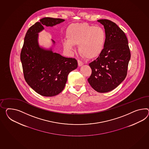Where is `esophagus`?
Masks as SVG:
<instances>
[{
  "mask_svg": "<svg viewBox=\"0 0 149 149\" xmlns=\"http://www.w3.org/2000/svg\"><path fill=\"white\" fill-rule=\"evenodd\" d=\"M78 65L79 66H82V65L84 64V63L82 61H79V60H78Z\"/></svg>",
  "mask_w": 149,
  "mask_h": 149,
  "instance_id": "1",
  "label": "esophagus"
}]
</instances>
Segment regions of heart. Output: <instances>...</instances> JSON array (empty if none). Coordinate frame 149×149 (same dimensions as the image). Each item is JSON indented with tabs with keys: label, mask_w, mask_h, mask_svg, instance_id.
Here are the masks:
<instances>
[{
	"label": "heart",
	"mask_w": 149,
	"mask_h": 149,
	"mask_svg": "<svg viewBox=\"0 0 149 149\" xmlns=\"http://www.w3.org/2000/svg\"><path fill=\"white\" fill-rule=\"evenodd\" d=\"M66 36L68 40L64 42L65 49L72 51L73 45H78L79 54L88 59L98 57L104 48L106 34L100 27L88 23L74 24L69 27Z\"/></svg>",
	"instance_id": "obj_1"
}]
</instances>
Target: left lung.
<instances>
[{
    "label": "left lung",
    "mask_w": 149,
    "mask_h": 149,
    "mask_svg": "<svg viewBox=\"0 0 149 149\" xmlns=\"http://www.w3.org/2000/svg\"><path fill=\"white\" fill-rule=\"evenodd\" d=\"M98 22L104 25L106 40L102 54L89 64L92 73L88 80L96 91L105 93L125 79L131 53L126 35L116 23L107 19Z\"/></svg>",
    "instance_id": "left-lung-1"
}]
</instances>
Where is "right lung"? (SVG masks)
I'll list each match as a JSON object with an SVG mask.
<instances>
[{"instance_id": "obj_1", "label": "right lung", "mask_w": 149, "mask_h": 149, "mask_svg": "<svg viewBox=\"0 0 149 149\" xmlns=\"http://www.w3.org/2000/svg\"><path fill=\"white\" fill-rule=\"evenodd\" d=\"M64 19L43 18L27 31L20 53L25 80L40 95L52 97L61 93L65 87L69 73L78 66L76 59L40 48L38 33L44 25L53 26Z\"/></svg>"}]
</instances>
